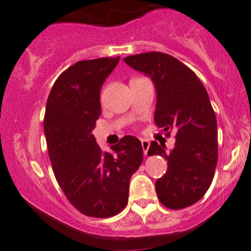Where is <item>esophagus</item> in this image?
Wrapping results in <instances>:
<instances>
[{"label": "esophagus", "instance_id": "esophagus-1", "mask_svg": "<svg viewBox=\"0 0 251 251\" xmlns=\"http://www.w3.org/2000/svg\"><path fill=\"white\" fill-rule=\"evenodd\" d=\"M142 148H143V151H144V155L148 154V149H149L150 147V143L147 141V139H142Z\"/></svg>", "mask_w": 251, "mask_h": 251}]
</instances>
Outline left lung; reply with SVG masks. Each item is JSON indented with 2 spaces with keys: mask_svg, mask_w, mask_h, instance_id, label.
Wrapping results in <instances>:
<instances>
[{
  "mask_svg": "<svg viewBox=\"0 0 251 251\" xmlns=\"http://www.w3.org/2000/svg\"><path fill=\"white\" fill-rule=\"evenodd\" d=\"M124 61L151 79L155 124L167 136L176 133L170 154L156 142L148 150L167 160V172L155 183L157 197L170 209L189 207L209 189L218 162V124L207 90L189 67L165 52L131 55Z\"/></svg>",
  "mask_w": 251,
  "mask_h": 251,
  "instance_id": "1",
  "label": "left lung"
}]
</instances>
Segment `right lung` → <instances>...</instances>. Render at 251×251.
<instances>
[{"label": "right lung", "mask_w": 251, "mask_h": 251, "mask_svg": "<svg viewBox=\"0 0 251 251\" xmlns=\"http://www.w3.org/2000/svg\"><path fill=\"white\" fill-rule=\"evenodd\" d=\"M119 60H84L68 67L52 85L44 115L55 178L71 204L92 218H109L126 207L130 179L143 161L136 137L125 136L107 152L92 134L101 115V88Z\"/></svg>", "instance_id": "add662e5"}]
</instances>
